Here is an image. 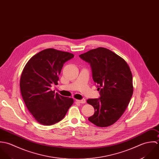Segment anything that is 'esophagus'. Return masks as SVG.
Wrapping results in <instances>:
<instances>
[{"instance_id":"34e87169","label":"esophagus","mask_w":159,"mask_h":159,"mask_svg":"<svg viewBox=\"0 0 159 159\" xmlns=\"http://www.w3.org/2000/svg\"><path fill=\"white\" fill-rule=\"evenodd\" d=\"M76 101H77V102H78L79 103H82V104H84V103L86 102V100L85 99H80V100L77 99Z\"/></svg>"}]
</instances>
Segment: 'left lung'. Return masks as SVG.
<instances>
[{
	"instance_id": "8db88e82",
	"label": "left lung",
	"mask_w": 159,
	"mask_h": 159,
	"mask_svg": "<svg viewBox=\"0 0 159 159\" xmlns=\"http://www.w3.org/2000/svg\"><path fill=\"white\" fill-rule=\"evenodd\" d=\"M79 57L90 64L93 79L100 91V98L87 101L95 109L89 120L98 127L110 126L122 116L133 95L129 67L122 58L103 47L90 50Z\"/></svg>"
}]
</instances>
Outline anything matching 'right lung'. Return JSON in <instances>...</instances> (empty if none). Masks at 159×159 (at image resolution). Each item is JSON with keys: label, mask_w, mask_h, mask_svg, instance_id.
<instances>
[{"label": "right lung", "mask_w": 159, "mask_h": 159, "mask_svg": "<svg viewBox=\"0 0 159 159\" xmlns=\"http://www.w3.org/2000/svg\"><path fill=\"white\" fill-rule=\"evenodd\" d=\"M74 55L47 48L37 53L25 66L20 90L25 103L34 119L43 125L61 121L74 102L72 98L55 93L52 85H58L64 64Z\"/></svg>", "instance_id": "1"}]
</instances>
